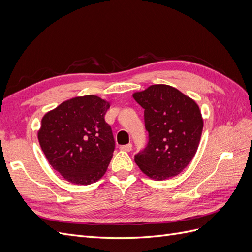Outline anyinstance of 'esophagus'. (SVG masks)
Segmentation results:
<instances>
[{
	"mask_svg": "<svg viewBox=\"0 0 252 252\" xmlns=\"http://www.w3.org/2000/svg\"><path fill=\"white\" fill-rule=\"evenodd\" d=\"M120 149L123 150V151H130L132 149V145L131 144H127V145H122L120 146Z\"/></svg>",
	"mask_w": 252,
	"mask_h": 252,
	"instance_id": "obj_1",
	"label": "esophagus"
}]
</instances>
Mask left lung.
Returning a JSON list of instances; mask_svg holds the SVG:
<instances>
[{
  "mask_svg": "<svg viewBox=\"0 0 252 252\" xmlns=\"http://www.w3.org/2000/svg\"><path fill=\"white\" fill-rule=\"evenodd\" d=\"M133 98L144 108L148 143L134 156L140 169L157 181L173 178L191 162L199 147L203 118L197 104L180 90L157 84Z\"/></svg>",
  "mask_w": 252,
  "mask_h": 252,
  "instance_id": "obj_1",
  "label": "left lung"
}]
</instances>
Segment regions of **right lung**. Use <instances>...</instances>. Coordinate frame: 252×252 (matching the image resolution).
<instances>
[{"instance_id":"right-lung-1","label":"right lung","mask_w":252,"mask_h":252,"mask_svg":"<svg viewBox=\"0 0 252 252\" xmlns=\"http://www.w3.org/2000/svg\"><path fill=\"white\" fill-rule=\"evenodd\" d=\"M110 105L96 95L70 98L42 119L37 138L47 161L77 185L100 180L111 161L116 143L105 122Z\"/></svg>"}]
</instances>
